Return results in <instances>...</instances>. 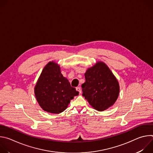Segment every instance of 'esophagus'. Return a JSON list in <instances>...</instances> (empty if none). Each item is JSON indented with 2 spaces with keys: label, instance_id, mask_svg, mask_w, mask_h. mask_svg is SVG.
Segmentation results:
<instances>
[{
  "label": "esophagus",
  "instance_id": "obj_1",
  "mask_svg": "<svg viewBox=\"0 0 153 153\" xmlns=\"http://www.w3.org/2000/svg\"><path fill=\"white\" fill-rule=\"evenodd\" d=\"M76 90L79 93V94H80L81 93H82V90H81V88H80V87H77V88H76Z\"/></svg>",
  "mask_w": 153,
  "mask_h": 153
}]
</instances>
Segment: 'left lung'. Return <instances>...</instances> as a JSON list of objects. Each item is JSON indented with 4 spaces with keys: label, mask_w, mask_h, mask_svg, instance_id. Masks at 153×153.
Returning <instances> with one entry per match:
<instances>
[{
    "label": "left lung",
    "mask_w": 153,
    "mask_h": 153,
    "mask_svg": "<svg viewBox=\"0 0 153 153\" xmlns=\"http://www.w3.org/2000/svg\"><path fill=\"white\" fill-rule=\"evenodd\" d=\"M82 85V96L97 111L112 106L119 93V83L106 65L100 62L87 70Z\"/></svg>",
    "instance_id": "obj_1"
}]
</instances>
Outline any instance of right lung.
<instances>
[{
    "mask_svg": "<svg viewBox=\"0 0 153 153\" xmlns=\"http://www.w3.org/2000/svg\"><path fill=\"white\" fill-rule=\"evenodd\" d=\"M34 93L43 110L54 114L63 112L71 100L79 94L68 79L61 74L60 67L53 62H49L42 70Z\"/></svg>",
    "mask_w": 153,
    "mask_h": 153,
    "instance_id": "add662e5",
    "label": "right lung"
}]
</instances>
